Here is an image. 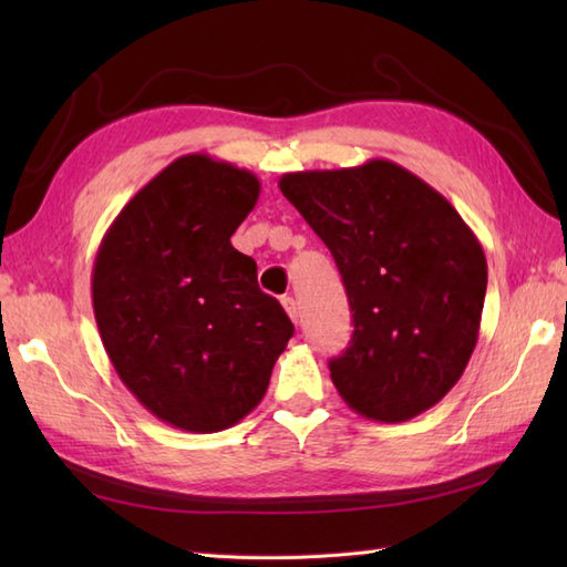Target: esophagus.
<instances>
[{
  "label": "esophagus",
  "instance_id": "obj_1",
  "mask_svg": "<svg viewBox=\"0 0 567 567\" xmlns=\"http://www.w3.org/2000/svg\"><path fill=\"white\" fill-rule=\"evenodd\" d=\"M282 307L287 311V317H290L295 323H299V305L295 297H282Z\"/></svg>",
  "mask_w": 567,
  "mask_h": 567
}]
</instances>
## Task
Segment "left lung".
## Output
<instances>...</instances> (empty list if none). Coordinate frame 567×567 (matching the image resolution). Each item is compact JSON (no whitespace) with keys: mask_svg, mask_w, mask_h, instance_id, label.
Instances as JSON below:
<instances>
[{"mask_svg":"<svg viewBox=\"0 0 567 567\" xmlns=\"http://www.w3.org/2000/svg\"><path fill=\"white\" fill-rule=\"evenodd\" d=\"M339 265L353 339L329 360L355 414L400 424L439 404L475 351L487 290L477 236L441 192L372 158L280 177Z\"/></svg>","mask_w":567,"mask_h":567,"instance_id":"left-lung-1","label":"left lung"}]
</instances>
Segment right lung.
<instances>
[{"label":"right lung","instance_id":"1","mask_svg":"<svg viewBox=\"0 0 567 567\" xmlns=\"http://www.w3.org/2000/svg\"><path fill=\"white\" fill-rule=\"evenodd\" d=\"M260 195L250 171L189 153L141 187L92 268L104 351L165 424L214 433L260 404L295 327L231 236Z\"/></svg>","mask_w":567,"mask_h":567}]
</instances>
